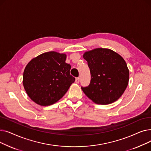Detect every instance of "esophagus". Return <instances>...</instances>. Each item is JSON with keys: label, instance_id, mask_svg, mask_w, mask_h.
<instances>
[{"label": "esophagus", "instance_id": "obj_1", "mask_svg": "<svg viewBox=\"0 0 151 151\" xmlns=\"http://www.w3.org/2000/svg\"><path fill=\"white\" fill-rule=\"evenodd\" d=\"M80 78H76L75 79V83H80Z\"/></svg>", "mask_w": 151, "mask_h": 151}]
</instances>
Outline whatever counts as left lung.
I'll use <instances>...</instances> for the list:
<instances>
[{"instance_id": "obj_1", "label": "left lung", "mask_w": 151, "mask_h": 151, "mask_svg": "<svg viewBox=\"0 0 151 151\" xmlns=\"http://www.w3.org/2000/svg\"><path fill=\"white\" fill-rule=\"evenodd\" d=\"M83 58L88 62L91 76L89 85L81 87L86 96L97 104L117 101L129 81V70L122 57L111 50L96 48L85 52Z\"/></svg>"}]
</instances>
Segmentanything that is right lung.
<instances>
[{"instance_id": "add662e5", "label": "right lung", "mask_w": 151, "mask_h": 151, "mask_svg": "<svg viewBox=\"0 0 151 151\" xmlns=\"http://www.w3.org/2000/svg\"><path fill=\"white\" fill-rule=\"evenodd\" d=\"M66 58L65 54L50 51L38 55L27 63L22 83L28 96L37 104L49 106L55 104L75 82Z\"/></svg>"}]
</instances>
